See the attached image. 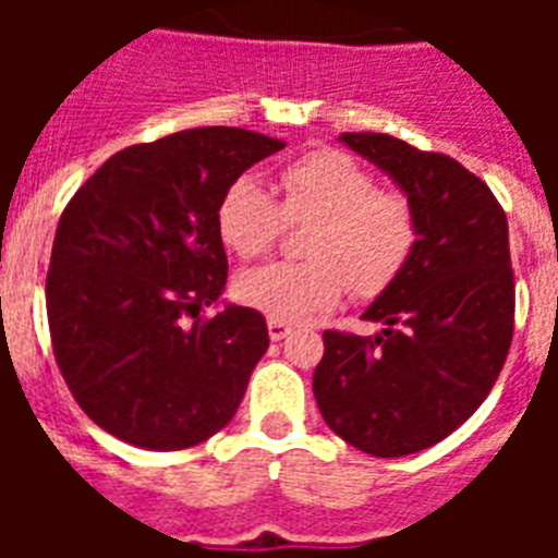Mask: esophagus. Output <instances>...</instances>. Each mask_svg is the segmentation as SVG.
Segmentation results:
<instances>
[{
  "mask_svg": "<svg viewBox=\"0 0 558 558\" xmlns=\"http://www.w3.org/2000/svg\"><path fill=\"white\" fill-rule=\"evenodd\" d=\"M292 332L287 322H278V318H269V339L271 341H283Z\"/></svg>",
  "mask_w": 558,
  "mask_h": 558,
  "instance_id": "1",
  "label": "esophagus"
}]
</instances>
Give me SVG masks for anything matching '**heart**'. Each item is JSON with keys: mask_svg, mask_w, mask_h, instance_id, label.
<instances>
[{"mask_svg": "<svg viewBox=\"0 0 558 558\" xmlns=\"http://www.w3.org/2000/svg\"><path fill=\"white\" fill-rule=\"evenodd\" d=\"M280 205L254 177L228 182L217 202V234L252 260L278 240L283 217L313 219L301 236L306 260L266 263L234 280L236 301L278 322H304L339 304L344 289L376 298L402 275L416 245L405 193L376 187L371 170L332 147L283 165Z\"/></svg>", "mask_w": 558, "mask_h": 558, "instance_id": "obj_1", "label": "heart"}]
</instances>
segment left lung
I'll list each match as a JSON object with an SVG mask.
<instances>
[{"label": "left lung", "instance_id": "8db88e82", "mask_svg": "<svg viewBox=\"0 0 558 558\" xmlns=\"http://www.w3.org/2000/svg\"><path fill=\"white\" fill-rule=\"evenodd\" d=\"M416 214V245L362 318L376 336L324 332L315 402L341 440L373 458L423 451L466 423L510 353L515 280L507 214L460 161L385 133H341Z\"/></svg>", "mask_w": 558, "mask_h": 558}]
</instances>
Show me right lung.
I'll list each match as a JSON object with an SVG mask.
<instances>
[{"instance_id":"1","label":"right lung","mask_w":558,"mask_h":558,"mask_svg":"<svg viewBox=\"0 0 558 558\" xmlns=\"http://www.w3.org/2000/svg\"><path fill=\"white\" fill-rule=\"evenodd\" d=\"M287 144L240 126H196L133 144L65 205L46 310L65 385L89 420L150 451L191 449L226 428L269 348L266 318L222 295L217 202Z\"/></svg>"}]
</instances>
